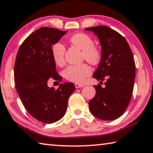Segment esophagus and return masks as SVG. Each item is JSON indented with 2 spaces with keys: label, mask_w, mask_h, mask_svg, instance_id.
<instances>
[{
  "label": "esophagus",
  "mask_w": 153,
  "mask_h": 153,
  "mask_svg": "<svg viewBox=\"0 0 153 153\" xmlns=\"http://www.w3.org/2000/svg\"><path fill=\"white\" fill-rule=\"evenodd\" d=\"M75 87L76 88H81V87H83L85 85H81V84H79V83H75Z\"/></svg>",
  "instance_id": "esophagus-1"
}]
</instances>
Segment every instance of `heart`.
<instances>
[{"label": "heart", "instance_id": "heart-1", "mask_svg": "<svg viewBox=\"0 0 153 153\" xmlns=\"http://www.w3.org/2000/svg\"><path fill=\"white\" fill-rule=\"evenodd\" d=\"M69 42L82 50V58L92 64H97L101 60V50L94 45V41L89 35L83 33L74 34L69 38ZM65 48L60 42L52 47V54L54 62L58 66L64 64ZM91 68L87 64L69 65L64 71V76L69 81L82 83L87 77L91 74Z\"/></svg>", "mask_w": 153, "mask_h": 153}]
</instances>
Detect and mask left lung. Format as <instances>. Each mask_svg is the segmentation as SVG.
<instances>
[{
	"label": "left lung",
	"instance_id": "1",
	"mask_svg": "<svg viewBox=\"0 0 153 153\" xmlns=\"http://www.w3.org/2000/svg\"><path fill=\"white\" fill-rule=\"evenodd\" d=\"M85 30L93 31L101 46V60L93 77L105 81L104 88L94 85L96 94L89 102V109L100 120H116L124 113L132 97L136 71L132 50L124 37L108 27Z\"/></svg>",
	"mask_w": 153,
	"mask_h": 153
}]
</instances>
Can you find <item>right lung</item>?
<instances>
[{"instance_id": "right-lung-1", "label": "right lung", "mask_w": 153, "mask_h": 153, "mask_svg": "<svg viewBox=\"0 0 153 153\" xmlns=\"http://www.w3.org/2000/svg\"><path fill=\"white\" fill-rule=\"evenodd\" d=\"M67 31L44 27L24 40L16 57L15 87L23 105L35 119L45 124L58 121L66 113L70 95L75 89L72 82L50 88L48 81H60L56 71L52 46Z\"/></svg>"}]
</instances>
